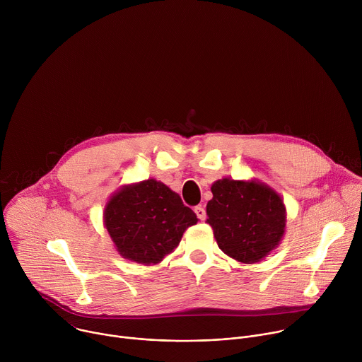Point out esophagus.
I'll return each instance as SVG.
<instances>
[{
    "label": "esophagus",
    "instance_id": "obj_1",
    "mask_svg": "<svg viewBox=\"0 0 362 362\" xmlns=\"http://www.w3.org/2000/svg\"><path fill=\"white\" fill-rule=\"evenodd\" d=\"M194 214H196V216H197L200 221H204V219H206V211H204L203 206H196V208H194Z\"/></svg>",
    "mask_w": 362,
    "mask_h": 362
}]
</instances>
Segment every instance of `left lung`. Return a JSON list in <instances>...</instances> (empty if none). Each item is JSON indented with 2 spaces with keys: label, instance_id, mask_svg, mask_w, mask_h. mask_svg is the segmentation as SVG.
I'll return each instance as SVG.
<instances>
[{
  "label": "left lung",
  "instance_id": "obj_1",
  "mask_svg": "<svg viewBox=\"0 0 362 362\" xmlns=\"http://www.w3.org/2000/svg\"><path fill=\"white\" fill-rule=\"evenodd\" d=\"M206 206L218 246L242 264L261 262L284 233L286 209L282 197L259 180H216Z\"/></svg>",
  "mask_w": 362,
  "mask_h": 362
}]
</instances>
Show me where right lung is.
Masks as SVG:
<instances>
[{
  "instance_id": "add662e5",
  "label": "right lung",
  "mask_w": 362,
  "mask_h": 362,
  "mask_svg": "<svg viewBox=\"0 0 362 362\" xmlns=\"http://www.w3.org/2000/svg\"><path fill=\"white\" fill-rule=\"evenodd\" d=\"M196 223L180 196L154 179L120 187L105 208V226L117 252L141 265L162 262Z\"/></svg>"
}]
</instances>
